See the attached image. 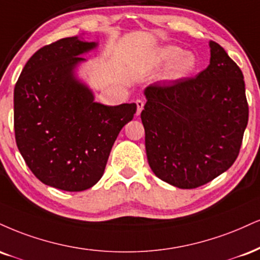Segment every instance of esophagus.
Segmentation results:
<instances>
[{
  "label": "esophagus",
  "mask_w": 260,
  "mask_h": 260,
  "mask_svg": "<svg viewBox=\"0 0 260 260\" xmlns=\"http://www.w3.org/2000/svg\"><path fill=\"white\" fill-rule=\"evenodd\" d=\"M136 104H137V115H140V112H142L144 108V102L142 99H137Z\"/></svg>",
  "instance_id": "34e87169"
}]
</instances>
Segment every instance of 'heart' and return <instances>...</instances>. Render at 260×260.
Instances as JSON below:
<instances>
[{"label": "heart", "instance_id": "obj_1", "mask_svg": "<svg viewBox=\"0 0 260 260\" xmlns=\"http://www.w3.org/2000/svg\"><path fill=\"white\" fill-rule=\"evenodd\" d=\"M151 64L155 67L166 65L161 79L173 82L192 74L198 67V58L192 52H184L174 45L160 46L152 52Z\"/></svg>", "mask_w": 260, "mask_h": 260}]
</instances>
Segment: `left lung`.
<instances>
[{
    "instance_id": "8db88e82",
    "label": "left lung",
    "mask_w": 260,
    "mask_h": 260,
    "mask_svg": "<svg viewBox=\"0 0 260 260\" xmlns=\"http://www.w3.org/2000/svg\"><path fill=\"white\" fill-rule=\"evenodd\" d=\"M209 65L196 77L144 89L149 166L179 189L201 186L229 170L248 122L242 71L217 42L209 41Z\"/></svg>"
}]
</instances>
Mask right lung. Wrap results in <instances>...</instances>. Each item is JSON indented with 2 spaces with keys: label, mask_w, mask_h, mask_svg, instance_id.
Listing matches in <instances>:
<instances>
[{
  "label": "right lung",
  "mask_w": 260,
  "mask_h": 260,
  "mask_svg": "<svg viewBox=\"0 0 260 260\" xmlns=\"http://www.w3.org/2000/svg\"><path fill=\"white\" fill-rule=\"evenodd\" d=\"M84 35V34H83ZM98 48L81 36L65 37L27 60L14 88L15 142L27 167L46 185L83 191L100 180L118 133L132 121L136 103L95 102L79 76Z\"/></svg>",
  "instance_id": "right-lung-1"
}]
</instances>
